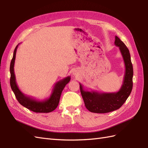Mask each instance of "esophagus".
Masks as SVG:
<instances>
[{"instance_id":"34e87169","label":"esophagus","mask_w":148,"mask_h":148,"mask_svg":"<svg viewBox=\"0 0 148 148\" xmlns=\"http://www.w3.org/2000/svg\"><path fill=\"white\" fill-rule=\"evenodd\" d=\"M73 74L74 75V76H78V75H79V73H78L77 71H74L73 72Z\"/></svg>"}]
</instances>
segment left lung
Listing matches in <instances>:
<instances>
[{
  "instance_id": "obj_1",
  "label": "left lung",
  "mask_w": 148,
  "mask_h": 148,
  "mask_svg": "<svg viewBox=\"0 0 148 148\" xmlns=\"http://www.w3.org/2000/svg\"><path fill=\"white\" fill-rule=\"evenodd\" d=\"M114 45L118 46L123 58L125 72L120 90L114 93H99L84 90L79 83L81 95L86 109L92 112L107 113L120 108L131 93L133 86V66L129 50L123 42L115 37Z\"/></svg>"
}]
</instances>
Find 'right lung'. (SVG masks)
<instances>
[{"label": "right lung", "mask_w": 148, "mask_h": 148, "mask_svg": "<svg viewBox=\"0 0 148 148\" xmlns=\"http://www.w3.org/2000/svg\"><path fill=\"white\" fill-rule=\"evenodd\" d=\"M18 45L16 47L13 53L12 60L10 64V85L11 88L14 92L16 98L21 105L24 106L25 108L35 112H50L57 108L58 103L60 99V96L63 90L71 80V76H67L56 83L53 87L51 95L49 98L44 99L42 100H36L32 97L27 96L21 91L19 89L16 81V77L14 71V62L16 58V53L18 48Z\"/></svg>", "instance_id": "right-lung-1"}]
</instances>
